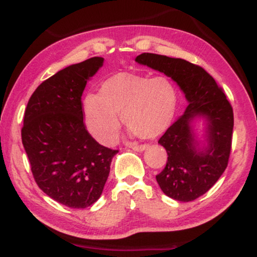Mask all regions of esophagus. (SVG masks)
Masks as SVG:
<instances>
[{
	"label": "esophagus",
	"instance_id": "34e87169",
	"mask_svg": "<svg viewBox=\"0 0 257 257\" xmlns=\"http://www.w3.org/2000/svg\"><path fill=\"white\" fill-rule=\"evenodd\" d=\"M130 147H131L133 151H137V152H142V151H145L147 149V145H145V144H144V145H136V144H132Z\"/></svg>",
	"mask_w": 257,
	"mask_h": 257
}]
</instances>
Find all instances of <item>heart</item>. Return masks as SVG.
I'll return each mask as SVG.
<instances>
[{
  "instance_id": "heart-1",
  "label": "heart",
  "mask_w": 257,
  "mask_h": 257,
  "mask_svg": "<svg viewBox=\"0 0 257 257\" xmlns=\"http://www.w3.org/2000/svg\"><path fill=\"white\" fill-rule=\"evenodd\" d=\"M178 107V89L167 76L119 72L101 84L96 96L85 100L84 113L87 128L98 142H114L122 122L144 139H152L166 131Z\"/></svg>"
}]
</instances>
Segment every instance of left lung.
<instances>
[{
  "instance_id": "obj_1",
  "label": "left lung",
  "mask_w": 257,
  "mask_h": 257,
  "mask_svg": "<svg viewBox=\"0 0 257 257\" xmlns=\"http://www.w3.org/2000/svg\"><path fill=\"white\" fill-rule=\"evenodd\" d=\"M136 62L171 77L188 101L185 113L158 142L168 158L156 179L167 196L181 202L193 201L208 192L227 168L234 127L233 107L222 87L201 66L150 52L137 56ZM196 117L206 120L207 145L202 149L191 126Z\"/></svg>"
}]
</instances>
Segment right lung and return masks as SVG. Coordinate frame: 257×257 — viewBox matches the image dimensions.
Listing matches in <instances>:
<instances>
[{
	"label": "right lung",
	"mask_w": 257,
	"mask_h": 257,
	"mask_svg": "<svg viewBox=\"0 0 257 257\" xmlns=\"http://www.w3.org/2000/svg\"><path fill=\"white\" fill-rule=\"evenodd\" d=\"M103 62L92 57L55 73L35 90L24 112L22 144L35 181L70 208L100 198L118 152L98 144L83 119V91Z\"/></svg>",
	"instance_id": "right-lung-1"
}]
</instances>
